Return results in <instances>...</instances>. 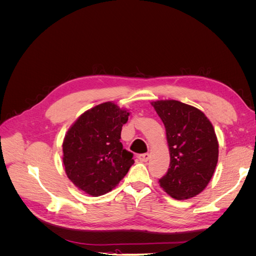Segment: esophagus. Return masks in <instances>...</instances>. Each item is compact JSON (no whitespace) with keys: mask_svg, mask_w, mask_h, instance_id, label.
Returning <instances> with one entry per match:
<instances>
[{"mask_svg":"<svg viewBox=\"0 0 256 256\" xmlns=\"http://www.w3.org/2000/svg\"><path fill=\"white\" fill-rule=\"evenodd\" d=\"M150 157V154H147V152H145V154H138V160H140V161H143V162L148 161Z\"/></svg>","mask_w":256,"mask_h":256,"instance_id":"1","label":"esophagus"}]
</instances>
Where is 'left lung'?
<instances>
[{"instance_id":"obj_1","label":"left lung","mask_w":256,"mask_h":256,"mask_svg":"<svg viewBox=\"0 0 256 256\" xmlns=\"http://www.w3.org/2000/svg\"><path fill=\"white\" fill-rule=\"evenodd\" d=\"M166 131L170 168L160 187L176 200L198 196L210 182L219 145L212 122L196 108L177 100L152 104Z\"/></svg>"}]
</instances>
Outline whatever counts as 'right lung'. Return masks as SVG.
Here are the masks:
<instances>
[{
	"mask_svg": "<svg viewBox=\"0 0 256 256\" xmlns=\"http://www.w3.org/2000/svg\"><path fill=\"white\" fill-rule=\"evenodd\" d=\"M129 112L112 102L84 112L68 130L63 143L65 171L76 187L92 196L111 191L134 164L122 148L120 132Z\"/></svg>",
	"mask_w": 256,
	"mask_h": 256,
	"instance_id": "right-lung-1",
	"label": "right lung"
}]
</instances>
